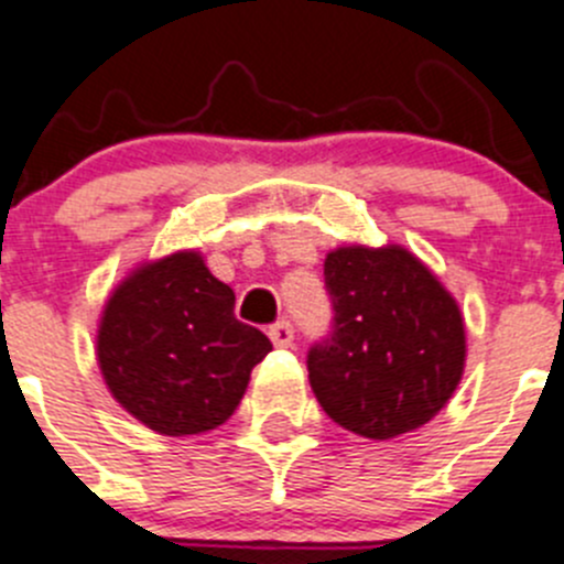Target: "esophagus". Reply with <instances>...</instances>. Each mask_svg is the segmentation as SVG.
<instances>
[{"label":"esophagus","mask_w":564,"mask_h":564,"mask_svg":"<svg viewBox=\"0 0 564 564\" xmlns=\"http://www.w3.org/2000/svg\"><path fill=\"white\" fill-rule=\"evenodd\" d=\"M268 337H271V343L276 348L293 346V326H291V321H279V324H273L271 329H268Z\"/></svg>","instance_id":"obj_1"}]
</instances>
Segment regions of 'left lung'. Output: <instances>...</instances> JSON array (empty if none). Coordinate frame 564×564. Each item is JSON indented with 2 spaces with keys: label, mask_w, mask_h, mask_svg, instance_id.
Wrapping results in <instances>:
<instances>
[{
  "label": "left lung",
  "mask_w": 564,
  "mask_h": 564,
  "mask_svg": "<svg viewBox=\"0 0 564 564\" xmlns=\"http://www.w3.org/2000/svg\"><path fill=\"white\" fill-rule=\"evenodd\" d=\"M335 326L310 348V388L337 426L371 440L415 432L457 390L465 321L404 246H337L324 260Z\"/></svg>",
  "instance_id": "1"
}]
</instances>
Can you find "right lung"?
Segmentation results:
<instances>
[{
	"mask_svg": "<svg viewBox=\"0 0 564 564\" xmlns=\"http://www.w3.org/2000/svg\"><path fill=\"white\" fill-rule=\"evenodd\" d=\"M271 351L235 318V293L196 249L132 268L107 296L96 362L112 399L165 437L221 426Z\"/></svg>",
	"mask_w": 564,
	"mask_h": 564,
	"instance_id": "add662e5",
	"label": "right lung"
}]
</instances>
